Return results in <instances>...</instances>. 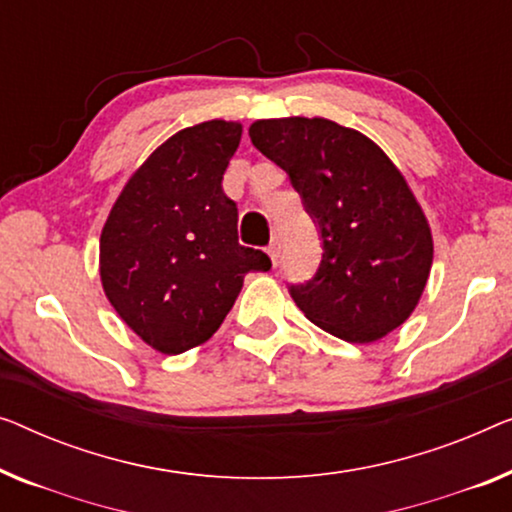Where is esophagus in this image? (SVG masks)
Returning a JSON list of instances; mask_svg holds the SVG:
<instances>
[{"label": "esophagus", "mask_w": 512, "mask_h": 512, "mask_svg": "<svg viewBox=\"0 0 512 512\" xmlns=\"http://www.w3.org/2000/svg\"><path fill=\"white\" fill-rule=\"evenodd\" d=\"M268 254H270V258H272V263H277V261H279V256H281V242H279L277 238H274V240L270 242Z\"/></svg>", "instance_id": "esophagus-1"}]
</instances>
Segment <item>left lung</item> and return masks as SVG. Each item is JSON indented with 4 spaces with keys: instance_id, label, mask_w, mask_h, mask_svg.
<instances>
[{
    "instance_id": "left-lung-1",
    "label": "left lung",
    "mask_w": 512,
    "mask_h": 512,
    "mask_svg": "<svg viewBox=\"0 0 512 512\" xmlns=\"http://www.w3.org/2000/svg\"><path fill=\"white\" fill-rule=\"evenodd\" d=\"M249 138L291 175L321 228L316 277L291 286L302 314L351 344L399 328L434 258L432 228L402 170L365 133L325 117L256 120Z\"/></svg>"
}]
</instances>
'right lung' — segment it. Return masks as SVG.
<instances>
[{
  "instance_id": "add662e5",
  "label": "right lung",
  "mask_w": 512,
  "mask_h": 512,
  "mask_svg": "<svg viewBox=\"0 0 512 512\" xmlns=\"http://www.w3.org/2000/svg\"><path fill=\"white\" fill-rule=\"evenodd\" d=\"M240 122L177 131L140 164L101 231L103 293L154 351L201 346L224 323L244 274L268 254L238 242V207L221 191Z\"/></svg>"
}]
</instances>
